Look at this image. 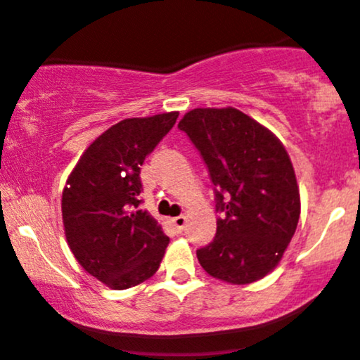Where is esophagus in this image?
I'll list each match as a JSON object with an SVG mask.
<instances>
[{
    "instance_id": "obj_1",
    "label": "esophagus",
    "mask_w": 360,
    "mask_h": 360,
    "mask_svg": "<svg viewBox=\"0 0 360 360\" xmlns=\"http://www.w3.org/2000/svg\"><path fill=\"white\" fill-rule=\"evenodd\" d=\"M170 221H172V225L176 226V230L177 232H183V229H184V225H186V216H176V218H172L170 219Z\"/></svg>"
}]
</instances>
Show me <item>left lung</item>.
I'll return each instance as SVG.
<instances>
[{"label": "left lung", "instance_id": "1", "mask_svg": "<svg viewBox=\"0 0 360 360\" xmlns=\"http://www.w3.org/2000/svg\"><path fill=\"white\" fill-rule=\"evenodd\" d=\"M214 184L216 236L197 250L205 273L233 285L262 280L294 237L301 198L288 153L240 110L193 109L181 120Z\"/></svg>", "mask_w": 360, "mask_h": 360}]
</instances>
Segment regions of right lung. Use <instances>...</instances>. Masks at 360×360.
Masks as SVG:
<instances>
[{"mask_svg":"<svg viewBox=\"0 0 360 360\" xmlns=\"http://www.w3.org/2000/svg\"><path fill=\"white\" fill-rule=\"evenodd\" d=\"M177 116L134 117L110 127L84 151L63 190V225L73 257L114 290L151 278L170 240L141 209V165Z\"/></svg>","mask_w":360,"mask_h":360,"instance_id":"right-lung-1","label":"right lung"}]
</instances>
